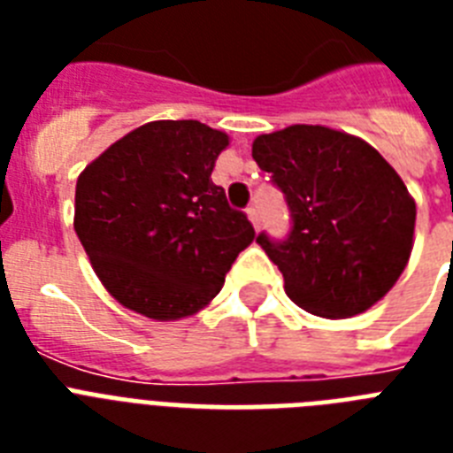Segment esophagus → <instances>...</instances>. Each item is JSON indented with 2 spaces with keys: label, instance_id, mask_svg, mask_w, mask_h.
<instances>
[{
  "label": "esophagus",
  "instance_id": "34e87169",
  "mask_svg": "<svg viewBox=\"0 0 453 453\" xmlns=\"http://www.w3.org/2000/svg\"><path fill=\"white\" fill-rule=\"evenodd\" d=\"M247 216H249V220L254 223V227L261 226V216H258V209H256V206H249Z\"/></svg>",
  "mask_w": 453,
  "mask_h": 453
}]
</instances>
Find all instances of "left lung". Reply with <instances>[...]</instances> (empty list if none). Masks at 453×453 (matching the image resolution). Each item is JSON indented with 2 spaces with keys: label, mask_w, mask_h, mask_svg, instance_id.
I'll use <instances>...</instances> for the list:
<instances>
[{
  "label": "left lung",
  "mask_w": 453,
  "mask_h": 453,
  "mask_svg": "<svg viewBox=\"0 0 453 453\" xmlns=\"http://www.w3.org/2000/svg\"><path fill=\"white\" fill-rule=\"evenodd\" d=\"M251 155L291 211L287 240L256 237L287 296L329 319L386 296L414 247L416 202L397 171L362 138L312 124L263 134Z\"/></svg>",
  "instance_id": "obj_1"
}]
</instances>
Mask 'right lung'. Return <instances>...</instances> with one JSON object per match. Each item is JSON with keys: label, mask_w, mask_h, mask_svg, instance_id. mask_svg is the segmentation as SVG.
Masks as SVG:
<instances>
[{"label": "right lung", "mask_w": 453, "mask_h": 453, "mask_svg": "<svg viewBox=\"0 0 453 453\" xmlns=\"http://www.w3.org/2000/svg\"><path fill=\"white\" fill-rule=\"evenodd\" d=\"M227 136L197 119L138 127L77 178L74 233L103 287L150 319L211 301L254 242L247 213L211 180Z\"/></svg>", "instance_id": "1"}]
</instances>
